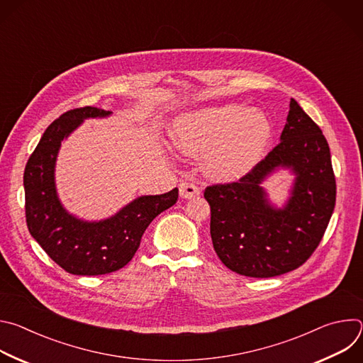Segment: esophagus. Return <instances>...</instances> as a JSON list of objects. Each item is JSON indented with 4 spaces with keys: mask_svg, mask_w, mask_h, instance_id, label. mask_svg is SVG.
<instances>
[{
    "mask_svg": "<svg viewBox=\"0 0 363 363\" xmlns=\"http://www.w3.org/2000/svg\"><path fill=\"white\" fill-rule=\"evenodd\" d=\"M199 189L195 184L192 182H182L179 184V196L181 198H185V199H192V198H196L199 196Z\"/></svg>",
    "mask_w": 363,
    "mask_h": 363,
    "instance_id": "esophagus-1",
    "label": "esophagus"
}]
</instances>
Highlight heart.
<instances>
[{"label":"heart","instance_id":"obj_1","mask_svg":"<svg viewBox=\"0 0 363 363\" xmlns=\"http://www.w3.org/2000/svg\"><path fill=\"white\" fill-rule=\"evenodd\" d=\"M272 136L267 115L241 103L203 106L179 115L171 128L174 146L203 155V169L217 181H237L262 161Z\"/></svg>","mask_w":363,"mask_h":363}]
</instances>
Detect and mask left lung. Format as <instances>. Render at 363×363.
<instances>
[{
    "label": "left lung",
    "instance_id": "8db88e82",
    "mask_svg": "<svg viewBox=\"0 0 363 363\" xmlns=\"http://www.w3.org/2000/svg\"><path fill=\"white\" fill-rule=\"evenodd\" d=\"M294 175L281 206L264 182ZM211 206V238L220 260L247 277H274L300 267L319 245L333 214L336 181L320 128L291 99L280 143L240 182L203 192Z\"/></svg>",
    "mask_w": 363,
    "mask_h": 363
}]
</instances>
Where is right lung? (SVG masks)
Returning <instances> with one entry per match:
<instances>
[{
    "mask_svg": "<svg viewBox=\"0 0 363 363\" xmlns=\"http://www.w3.org/2000/svg\"><path fill=\"white\" fill-rule=\"evenodd\" d=\"M109 116L112 112L91 106L63 113L45 129L24 171L28 231L51 260L70 274L99 276L125 267L152 220L178 199V188L140 195L103 220H83L66 210L56 186L62 143L84 121Z\"/></svg>",
    "mask_w": 363,
    "mask_h": 363,
    "instance_id": "add662e5",
    "label": "right lung"
}]
</instances>
